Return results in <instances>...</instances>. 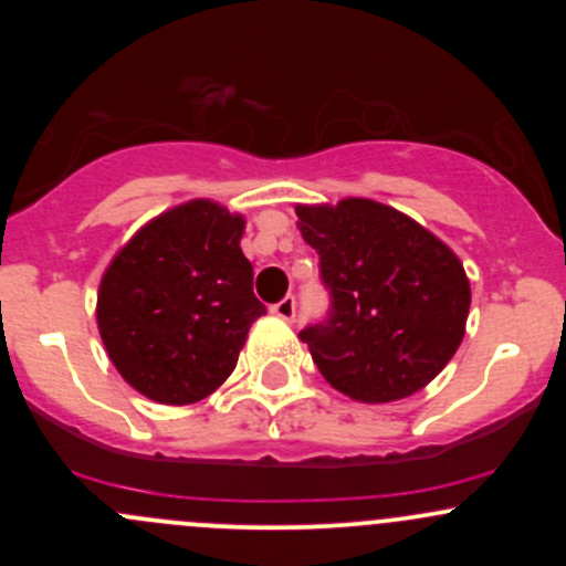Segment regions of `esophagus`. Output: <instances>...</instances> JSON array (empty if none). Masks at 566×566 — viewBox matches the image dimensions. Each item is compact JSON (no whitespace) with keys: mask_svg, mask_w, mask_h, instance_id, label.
I'll use <instances>...</instances> for the list:
<instances>
[{"mask_svg":"<svg viewBox=\"0 0 566 566\" xmlns=\"http://www.w3.org/2000/svg\"><path fill=\"white\" fill-rule=\"evenodd\" d=\"M271 312L276 317H282V319H287V323H293V319H295V298H293V295H287V298H282V301H279V304H273Z\"/></svg>","mask_w":566,"mask_h":566,"instance_id":"34e87169","label":"esophagus"}]
</instances>
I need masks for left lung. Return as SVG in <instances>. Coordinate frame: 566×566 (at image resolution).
Segmentation results:
<instances>
[{
  "label": "left lung",
  "mask_w": 566,
  "mask_h": 566,
  "mask_svg": "<svg viewBox=\"0 0 566 566\" xmlns=\"http://www.w3.org/2000/svg\"><path fill=\"white\" fill-rule=\"evenodd\" d=\"M331 293L306 325L319 375L356 402H394L424 389L458 353L471 310L462 262L410 216L375 199L295 205Z\"/></svg>",
  "instance_id": "obj_1"
}]
</instances>
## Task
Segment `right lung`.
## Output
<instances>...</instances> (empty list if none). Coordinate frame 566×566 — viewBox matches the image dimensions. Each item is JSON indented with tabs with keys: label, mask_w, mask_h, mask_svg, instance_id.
Masks as SVG:
<instances>
[{
	"label": "right lung",
	"mask_w": 566,
	"mask_h": 566,
	"mask_svg": "<svg viewBox=\"0 0 566 566\" xmlns=\"http://www.w3.org/2000/svg\"><path fill=\"white\" fill-rule=\"evenodd\" d=\"M247 219L191 199L147 221L108 262L98 331L125 384L161 405H191L232 375L265 306L243 256Z\"/></svg>",
	"instance_id": "right-lung-1"
}]
</instances>
